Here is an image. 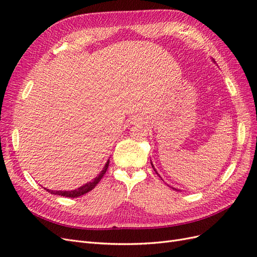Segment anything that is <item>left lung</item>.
<instances>
[{
    "label": "left lung",
    "instance_id": "left-lung-1",
    "mask_svg": "<svg viewBox=\"0 0 257 257\" xmlns=\"http://www.w3.org/2000/svg\"><path fill=\"white\" fill-rule=\"evenodd\" d=\"M212 60H213V59H212ZM213 62H214V60H213ZM151 165H152V168L154 169V172L158 174V172H157V169H155V168H154V166H153V164H152V162H151ZM158 175H159V174H158ZM159 176H160V175H159ZM161 179H162V178H161ZM162 180H163V179H162ZM173 189H174V190H176V191H180V190H178V189H176V188H173Z\"/></svg>",
    "mask_w": 257,
    "mask_h": 257
}]
</instances>
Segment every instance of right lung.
I'll use <instances>...</instances> for the list:
<instances>
[{
  "label": "right lung",
  "mask_w": 257,
  "mask_h": 257,
  "mask_svg": "<svg viewBox=\"0 0 257 257\" xmlns=\"http://www.w3.org/2000/svg\"><path fill=\"white\" fill-rule=\"evenodd\" d=\"M108 165H109V160L107 161L104 168L102 169V172H100L97 175V177H95L92 181L83 184L82 186H80V188L76 189V190H72V191H52V190H48V189H45V190H47L51 194H54V195H60V196H65V197H71V198L79 197V196L84 195L85 193H88V192H90L91 190H93V189L95 188V185L100 181V179H102L103 176L105 175L106 170L108 168Z\"/></svg>",
  "instance_id": "obj_1"
}]
</instances>
